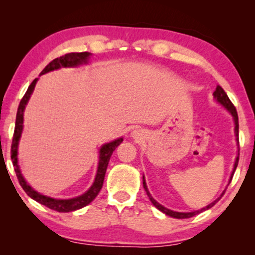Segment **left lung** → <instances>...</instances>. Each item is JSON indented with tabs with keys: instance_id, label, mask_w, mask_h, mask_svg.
<instances>
[{
	"instance_id": "left-lung-1",
	"label": "left lung",
	"mask_w": 255,
	"mask_h": 255,
	"mask_svg": "<svg viewBox=\"0 0 255 255\" xmlns=\"http://www.w3.org/2000/svg\"><path fill=\"white\" fill-rule=\"evenodd\" d=\"M214 96H215V99L217 100L219 103L223 104V106H224V107L226 108V109H228V110L230 111V113H231V115L233 116V118H235V124H236V128H235V131H236V135H237V141H238V144H239V138H238L239 123H238V114H237L236 107L233 106V103L231 102V100L229 99V96L226 95V93L224 92V89H223L221 86H217V87H216V90L214 92ZM238 161H239V156H237L236 162H235V168H233V172H232L231 179H230V182H231V180H232V177H233V174H235V170H236V168H237V166H238ZM142 184H144L145 191H146V194H147L148 198H149V200H151V202L153 203V205H154V207H155L156 209H159L160 211L163 212V214H166L167 216H170V217L179 218V219H182V218H190V217H193V216H195V215L200 214V212H202L203 210H207V209H210L211 207H214V205H215L216 203H217V202H218L219 200H221L223 195H224V193H223V194L221 195V197L217 198V200H216L215 202H212L211 204H209L208 207H205V208L202 209V210L194 211V212H176V211H172V210H169V209H167V208H165V207H162L161 204H159L158 202H156V201L154 200V198H153V197L151 196V194H149V193H148V190H147V187H146V182H145V179H144V177H142Z\"/></svg>"
}]
</instances>
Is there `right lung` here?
Returning a JSON list of instances; mask_svg holds the SVG:
<instances>
[{
    "instance_id": "add662e5",
    "label": "right lung",
    "mask_w": 255,
    "mask_h": 255,
    "mask_svg": "<svg viewBox=\"0 0 255 255\" xmlns=\"http://www.w3.org/2000/svg\"><path fill=\"white\" fill-rule=\"evenodd\" d=\"M90 55L88 52H81V53H67L65 55H61L54 60H52L50 64H48L46 67H45L43 71H41V74H45V73L53 71V69H58L60 67H72V66H78L81 65L83 62H87V59ZM38 79H34L31 85L27 88L26 93L24 94L23 99L20 100L18 109H17V115H16V124H15V131H13V137H12V144H11V160L13 168H15L16 176L18 179V182L24 191L29 195V196L32 198V200L37 201L38 203L45 205V207L52 209V210L58 211V212H69L78 210V209H81L86 205H88L90 202H92L94 198H95L97 195H99L101 188L103 186L104 176H106L107 167L108 163H109V160L111 158V154L116 149L118 145L123 141V139L120 138L117 140L111 141L109 144L103 145L101 147L100 151V162H99V169H97V174L95 177V181H94L93 186L90 187V189L85 193L81 196L71 198V200H55V198H51L47 196H44V195L38 194L37 191H34L32 188H31L29 184L25 182V180L23 179L22 174H20V170L17 166V146H18V140L20 137V133H22L23 130V113L24 109H25V106L29 101L31 94L33 92L34 86H36Z\"/></svg>"
}]
</instances>
